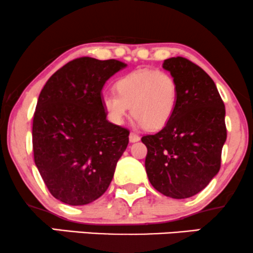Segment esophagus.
Here are the masks:
<instances>
[{
	"instance_id": "1",
	"label": "esophagus",
	"mask_w": 253,
	"mask_h": 253,
	"mask_svg": "<svg viewBox=\"0 0 253 253\" xmlns=\"http://www.w3.org/2000/svg\"><path fill=\"white\" fill-rule=\"evenodd\" d=\"M140 140V136L135 133H130L129 134V141L130 142H137Z\"/></svg>"
}]
</instances>
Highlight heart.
Segmentation results:
<instances>
[{
    "label": "heart",
    "instance_id": "1",
    "mask_svg": "<svg viewBox=\"0 0 253 253\" xmlns=\"http://www.w3.org/2000/svg\"><path fill=\"white\" fill-rule=\"evenodd\" d=\"M116 93L103 95L107 119L121 126L129 113L135 123L150 130L161 129L171 120L178 103V85L174 76L162 70L141 69L120 77Z\"/></svg>",
    "mask_w": 253,
    "mask_h": 253
}]
</instances>
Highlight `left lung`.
I'll return each instance as SVG.
<instances>
[{"label": "left lung", "mask_w": 253, "mask_h": 253, "mask_svg": "<svg viewBox=\"0 0 253 253\" xmlns=\"http://www.w3.org/2000/svg\"><path fill=\"white\" fill-rule=\"evenodd\" d=\"M162 66L176 79L178 103L164 128L142 136L145 167L156 190L181 200L203 190L219 171L225 106L212 79L189 59L172 57Z\"/></svg>", "instance_id": "1"}]
</instances>
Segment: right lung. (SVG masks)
Returning <instances> with one entry per match:
<instances>
[{
    "instance_id": "right-lung-1",
    "label": "right lung",
    "mask_w": 253,
    "mask_h": 253,
    "mask_svg": "<svg viewBox=\"0 0 253 253\" xmlns=\"http://www.w3.org/2000/svg\"><path fill=\"white\" fill-rule=\"evenodd\" d=\"M126 66L116 59L82 57L53 73L41 91L33 121L34 159L60 202H93L113 178L129 132L106 119L101 89Z\"/></svg>"
}]
</instances>
